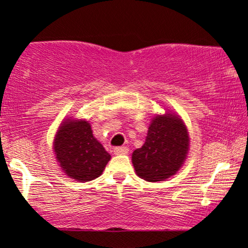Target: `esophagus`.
I'll return each instance as SVG.
<instances>
[{"label": "esophagus", "instance_id": "obj_1", "mask_svg": "<svg viewBox=\"0 0 248 248\" xmlns=\"http://www.w3.org/2000/svg\"><path fill=\"white\" fill-rule=\"evenodd\" d=\"M128 152H129L128 147H124V146L115 147V148H114V154L115 155H124L128 153Z\"/></svg>", "mask_w": 248, "mask_h": 248}]
</instances>
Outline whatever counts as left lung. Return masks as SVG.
Returning <instances> with one entry per match:
<instances>
[{
  "mask_svg": "<svg viewBox=\"0 0 248 248\" xmlns=\"http://www.w3.org/2000/svg\"><path fill=\"white\" fill-rule=\"evenodd\" d=\"M188 149L189 137L184 121L176 114L166 113L152 119L145 143L133 152L132 162L143 180L165 181L180 170Z\"/></svg>",
  "mask_w": 248,
  "mask_h": 248,
  "instance_id": "1",
  "label": "left lung"
}]
</instances>
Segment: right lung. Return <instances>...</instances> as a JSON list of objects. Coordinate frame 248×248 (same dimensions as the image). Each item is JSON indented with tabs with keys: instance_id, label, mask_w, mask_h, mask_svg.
Instances as JSON below:
<instances>
[{
	"instance_id": "1",
	"label": "right lung",
	"mask_w": 248,
	"mask_h": 248,
	"mask_svg": "<svg viewBox=\"0 0 248 248\" xmlns=\"http://www.w3.org/2000/svg\"><path fill=\"white\" fill-rule=\"evenodd\" d=\"M53 148L61 170L76 181L99 178L110 160V154L94 138L86 120L64 119L56 132Z\"/></svg>"
}]
</instances>
